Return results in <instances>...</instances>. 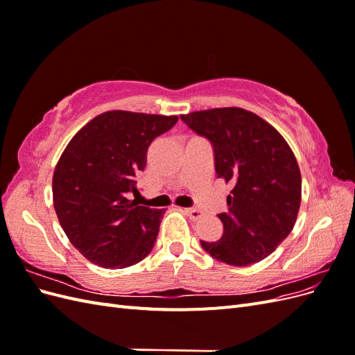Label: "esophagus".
I'll return each mask as SVG.
<instances>
[{
  "mask_svg": "<svg viewBox=\"0 0 355 355\" xmlns=\"http://www.w3.org/2000/svg\"><path fill=\"white\" fill-rule=\"evenodd\" d=\"M185 213L188 214L191 219H194V220H198V219H201L204 216V213L201 210H198V209H185Z\"/></svg>",
  "mask_w": 355,
  "mask_h": 355,
  "instance_id": "esophagus-1",
  "label": "esophagus"
}]
</instances>
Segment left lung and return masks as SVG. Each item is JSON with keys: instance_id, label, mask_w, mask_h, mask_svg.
<instances>
[{"instance_id": "1", "label": "left lung", "mask_w": 355, "mask_h": 355, "mask_svg": "<svg viewBox=\"0 0 355 355\" xmlns=\"http://www.w3.org/2000/svg\"><path fill=\"white\" fill-rule=\"evenodd\" d=\"M213 148L214 171L234 185L216 243L200 241L219 262L247 266L261 262L292 232L300 206L302 179L283 136L261 116L241 108L180 115Z\"/></svg>"}]
</instances>
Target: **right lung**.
I'll list each match as a JSON object with an SVG mask.
<instances>
[{
	"label": "right lung",
	"mask_w": 355,
	"mask_h": 355,
	"mask_svg": "<svg viewBox=\"0 0 355 355\" xmlns=\"http://www.w3.org/2000/svg\"><path fill=\"white\" fill-rule=\"evenodd\" d=\"M176 123V115L110 111L85 124L63 151L53 202L67 237L92 263L121 270L154 249L166 211L137 206L132 197L149 145Z\"/></svg>",
	"instance_id": "add662e5"
}]
</instances>
